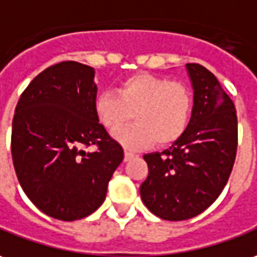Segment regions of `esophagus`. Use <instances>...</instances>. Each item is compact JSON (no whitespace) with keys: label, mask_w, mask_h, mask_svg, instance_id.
<instances>
[{"label":"esophagus","mask_w":257,"mask_h":257,"mask_svg":"<svg viewBox=\"0 0 257 257\" xmlns=\"http://www.w3.org/2000/svg\"><path fill=\"white\" fill-rule=\"evenodd\" d=\"M132 158H134V154H132V152L125 151L124 152V161H130Z\"/></svg>","instance_id":"obj_1"}]
</instances>
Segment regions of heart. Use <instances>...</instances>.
<instances>
[{
	"instance_id": "1",
	"label": "heart",
	"mask_w": 257,
	"mask_h": 257,
	"mask_svg": "<svg viewBox=\"0 0 257 257\" xmlns=\"http://www.w3.org/2000/svg\"><path fill=\"white\" fill-rule=\"evenodd\" d=\"M193 110L189 86L150 72H139L120 81L116 92L102 91L93 100L98 121L109 133L118 132L133 117L136 124L116 139L128 150L151 144L166 147L185 134Z\"/></svg>"
}]
</instances>
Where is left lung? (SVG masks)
I'll use <instances>...</instances> for the list:
<instances>
[{
	"instance_id": "left-lung-1",
	"label": "left lung",
	"mask_w": 257,
	"mask_h": 257,
	"mask_svg": "<svg viewBox=\"0 0 257 257\" xmlns=\"http://www.w3.org/2000/svg\"><path fill=\"white\" fill-rule=\"evenodd\" d=\"M193 110L185 134L162 152L146 154L148 176L140 187L147 208L168 221L189 220L210 207L232 171L238 118L231 98L213 72L186 64Z\"/></svg>"
}]
</instances>
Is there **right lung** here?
<instances>
[{
  "label": "right lung",
  "instance_id": "1",
  "mask_svg": "<svg viewBox=\"0 0 257 257\" xmlns=\"http://www.w3.org/2000/svg\"><path fill=\"white\" fill-rule=\"evenodd\" d=\"M95 70L63 61L37 75L15 107L11 151L18 180L49 217L75 221L105 201L123 148L98 121ZM95 145V152H86Z\"/></svg>",
  "mask_w": 257,
  "mask_h": 257
}]
</instances>
